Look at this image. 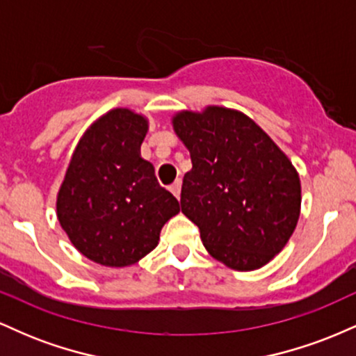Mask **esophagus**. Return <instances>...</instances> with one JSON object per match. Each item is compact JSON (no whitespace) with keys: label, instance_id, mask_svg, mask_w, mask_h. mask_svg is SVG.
Wrapping results in <instances>:
<instances>
[{"label":"esophagus","instance_id":"1","mask_svg":"<svg viewBox=\"0 0 356 356\" xmlns=\"http://www.w3.org/2000/svg\"><path fill=\"white\" fill-rule=\"evenodd\" d=\"M181 186H182V182H181V179H179V181H175L172 186H170V192H172V194L175 195V197H181Z\"/></svg>","mask_w":356,"mask_h":356}]
</instances>
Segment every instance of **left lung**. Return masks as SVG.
Instances as JSON below:
<instances>
[{"mask_svg":"<svg viewBox=\"0 0 356 356\" xmlns=\"http://www.w3.org/2000/svg\"><path fill=\"white\" fill-rule=\"evenodd\" d=\"M172 127L192 161L181 209L201 231L204 248L236 271L263 268L283 251L300 219L295 165L239 110H181Z\"/></svg>","mask_w":356,"mask_h":356,"instance_id":"left-lung-1","label":"left lung"}]
</instances>
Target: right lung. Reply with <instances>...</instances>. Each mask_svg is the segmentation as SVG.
I'll return each mask as SVG.
<instances>
[{
    "instance_id": "add662e5",
    "label": "right lung",
    "mask_w": 356,
    "mask_h": 356,
    "mask_svg": "<svg viewBox=\"0 0 356 356\" xmlns=\"http://www.w3.org/2000/svg\"><path fill=\"white\" fill-rule=\"evenodd\" d=\"M147 130L149 118L130 108L97 118L73 150L56 195L61 229L102 266L138 263L179 212L177 199L159 186L154 165L140 155Z\"/></svg>"
}]
</instances>
